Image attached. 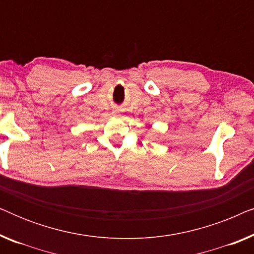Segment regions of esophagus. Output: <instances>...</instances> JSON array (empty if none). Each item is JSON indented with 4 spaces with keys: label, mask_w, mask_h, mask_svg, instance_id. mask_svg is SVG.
Returning <instances> with one entry per match:
<instances>
[{
    "label": "esophagus",
    "mask_w": 254,
    "mask_h": 254,
    "mask_svg": "<svg viewBox=\"0 0 254 254\" xmlns=\"http://www.w3.org/2000/svg\"><path fill=\"white\" fill-rule=\"evenodd\" d=\"M114 114H116V116H121V113H123V112H121V111L120 110H116V111H114V112H113Z\"/></svg>",
    "instance_id": "esophagus-1"
}]
</instances>
